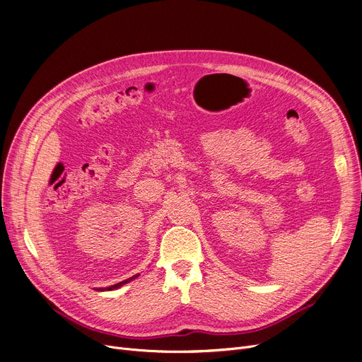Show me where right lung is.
Instances as JSON below:
<instances>
[{
  "instance_id": "right-lung-1",
  "label": "right lung",
  "mask_w": 362,
  "mask_h": 362,
  "mask_svg": "<svg viewBox=\"0 0 362 362\" xmlns=\"http://www.w3.org/2000/svg\"><path fill=\"white\" fill-rule=\"evenodd\" d=\"M139 276V274L137 275H134V276H132V278H129V279H126V281H123V282H119V284H116V285H112V286H109V288H105V289H103V288H100L98 291H113V289H117V288H120V286H123L124 284H127V282H130L132 279H136Z\"/></svg>"
}]
</instances>
